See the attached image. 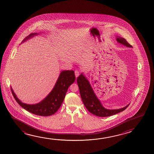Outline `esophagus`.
<instances>
[{"mask_svg":"<svg viewBox=\"0 0 154 154\" xmlns=\"http://www.w3.org/2000/svg\"><path fill=\"white\" fill-rule=\"evenodd\" d=\"M75 75L76 78L78 77L79 75V71L77 70H75Z\"/></svg>","mask_w":154,"mask_h":154,"instance_id":"34e87169","label":"esophagus"}]
</instances>
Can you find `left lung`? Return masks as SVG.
I'll return each mask as SVG.
<instances>
[{"label":"left lung","mask_w":154,"mask_h":154,"mask_svg":"<svg viewBox=\"0 0 154 154\" xmlns=\"http://www.w3.org/2000/svg\"><path fill=\"white\" fill-rule=\"evenodd\" d=\"M116 39L118 43L129 48H132V46L128 43L124 38L117 36ZM77 82L82 100L86 108L93 115L100 117L111 116L124 111L129 105L128 104L121 109H105L103 107L101 102L96 96L89 81L84 76L83 73H81L79 76H78Z\"/></svg>","instance_id":"8db88e82"}]
</instances>
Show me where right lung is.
I'll return each instance as SVG.
<instances>
[{
	"label": "right lung",
	"instance_id": "add662e5",
	"mask_svg": "<svg viewBox=\"0 0 154 154\" xmlns=\"http://www.w3.org/2000/svg\"><path fill=\"white\" fill-rule=\"evenodd\" d=\"M38 33H32L23 41L22 43L28 40ZM73 70H63L61 72L53 90L40 103L36 104L23 103L18 98L11 88L13 96L23 109L32 113L40 116H50L55 113L61 106L65 98L69 87L75 81V75Z\"/></svg>",
	"mask_w": 154,
	"mask_h": 154
}]
</instances>
